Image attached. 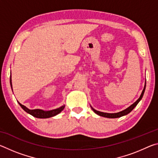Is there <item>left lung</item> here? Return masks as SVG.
<instances>
[{
  "mask_svg": "<svg viewBox=\"0 0 158 158\" xmlns=\"http://www.w3.org/2000/svg\"><path fill=\"white\" fill-rule=\"evenodd\" d=\"M145 89H146V83H145V85H144L143 90H142V93H141V94L140 95L139 98L138 100L136 101L135 103H133L132 105H130L129 107H127V109H125V110L122 111L118 112V113L109 114V113H104V112H101V111H99L95 110V109H93L92 106H91V109H93V111H94L95 114H97L98 115H99V116H103V117H106V118H119V117L123 116H125V115H127V114H129L130 112L132 111V109L135 108L136 106L137 105V104L139 103V102L141 100V98H142V97H143L144 91H145Z\"/></svg>",
  "mask_w": 158,
  "mask_h": 158,
  "instance_id": "obj_1",
  "label": "left lung"
}]
</instances>
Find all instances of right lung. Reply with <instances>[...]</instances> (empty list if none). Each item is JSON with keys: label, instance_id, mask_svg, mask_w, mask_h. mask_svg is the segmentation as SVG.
I'll list each match as a JSON object with an SVG mask.
<instances>
[{"label": "right lung", "instance_id": "1", "mask_svg": "<svg viewBox=\"0 0 158 158\" xmlns=\"http://www.w3.org/2000/svg\"><path fill=\"white\" fill-rule=\"evenodd\" d=\"M10 85H11V88L12 89L11 76H10ZM18 103L19 104L21 107L26 112H27L28 114L32 115V116L34 117L38 118H47L53 117L56 116V115L60 113V112L63 110V109L65 108V105H63L59 108L53 109V110H50V111H44V110H42V109H29L24 105H21V103L19 102Z\"/></svg>", "mask_w": 158, "mask_h": 158}]
</instances>
